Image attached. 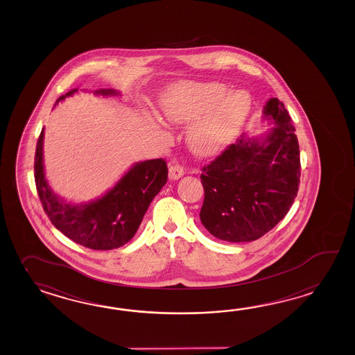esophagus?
I'll list each match as a JSON object with an SVG mask.
<instances>
[{
	"label": "esophagus",
	"mask_w": 355,
	"mask_h": 355,
	"mask_svg": "<svg viewBox=\"0 0 355 355\" xmlns=\"http://www.w3.org/2000/svg\"><path fill=\"white\" fill-rule=\"evenodd\" d=\"M184 174V171H183V168H182L180 164H171L169 166V180H172V181H177V180H180L182 175Z\"/></svg>",
	"instance_id": "34e87169"
}]
</instances>
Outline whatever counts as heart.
Here are the masks:
<instances>
[{"mask_svg":"<svg viewBox=\"0 0 355 355\" xmlns=\"http://www.w3.org/2000/svg\"><path fill=\"white\" fill-rule=\"evenodd\" d=\"M166 121L189 127L187 144L198 157H213L236 137L250 110V98L243 92L229 95L218 83H180L162 101Z\"/></svg>","mask_w":355,"mask_h":355,"instance_id":"1","label":"heart"}]
</instances>
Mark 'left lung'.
Returning <instances> with one entry per match:
<instances>
[{
    "label": "left lung",
    "instance_id": "left-lung-1",
    "mask_svg": "<svg viewBox=\"0 0 355 355\" xmlns=\"http://www.w3.org/2000/svg\"><path fill=\"white\" fill-rule=\"evenodd\" d=\"M262 119L274 126L268 134L242 135L200 175L205 191L200 219L221 241L259 239L288 214L298 193L300 145L291 116L271 98Z\"/></svg>",
    "mask_w": 355,
    "mask_h": 355
}]
</instances>
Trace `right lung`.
<instances>
[{
    "label": "right lung",
    "instance_id": "1",
    "mask_svg": "<svg viewBox=\"0 0 355 355\" xmlns=\"http://www.w3.org/2000/svg\"><path fill=\"white\" fill-rule=\"evenodd\" d=\"M75 93L78 89L60 96L55 104ZM94 94L114 96L119 92L99 89ZM43 139L44 128L37 142L34 178L49 220L75 243L90 250L107 251L126 245L136 234L150 202L166 183V160L139 162L105 195L85 204H71L57 196L48 184L43 166Z\"/></svg>",
    "mask_w": 355,
    "mask_h": 355
}]
</instances>
